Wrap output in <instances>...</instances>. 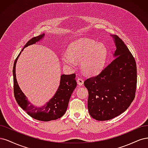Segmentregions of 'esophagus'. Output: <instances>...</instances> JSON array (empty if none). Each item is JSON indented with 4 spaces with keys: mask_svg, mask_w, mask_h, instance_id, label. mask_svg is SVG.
I'll return each mask as SVG.
<instances>
[{
    "mask_svg": "<svg viewBox=\"0 0 148 148\" xmlns=\"http://www.w3.org/2000/svg\"><path fill=\"white\" fill-rule=\"evenodd\" d=\"M77 82L78 84V85H82L84 84V80L82 78H78L77 79Z\"/></svg>",
    "mask_w": 148,
    "mask_h": 148,
    "instance_id": "34e87169",
    "label": "esophagus"
}]
</instances>
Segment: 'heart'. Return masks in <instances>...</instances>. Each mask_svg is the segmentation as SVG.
<instances>
[{"instance_id": "1", "label": "heart", "mask_w": 148, "mask_h": 148, "mask_svg": "<svg viewBox=\"0 0 148 148\" xmlns=\"http://www.w3.org/2000/svg\"><path fill=\"white\" fill-rule=\"evenodd\" d=\"M108 51L102 43L92 39H83L71 44L67 52L61 56L63 63L74 68L75 62H80L83 72L88 75L96 74L102 70L106 63Z\"/></svg>"}]
</instances>
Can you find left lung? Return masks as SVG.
<instances>
[{"instance_id": "1", "label": "left lung", "mask_w": 148, "mask_h": 148, "mask_svg": "<svg viewBox=\"0 0 148 148\" xmlns=\"http://www.w3.org/2000/svg\"><path fill=\"white\" fill-rule=\"evenodd\" d=\"M116 50L114 59L98 75L87 79L88 109L97 121H108L125 112L135 97L136 64L124 42L111 36Z\"/></svg>"}]
</instances>
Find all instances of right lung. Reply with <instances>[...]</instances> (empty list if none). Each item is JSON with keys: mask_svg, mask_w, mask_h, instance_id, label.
I'll return each instance as SVG.
<instances>
[{"mask_svg": "<svg viewBox=\"0 0 148 148\" xmlns=\"http://www.w3.org/2000/svg\"><path fill=\"white\" fill-rule=\"evenodd\" d=\"M44 37L45 34L44 33L39 36L32 38L26 43L21 51L25 47L35 44L36 42L42 40ZM21 51L14 62L13 69L14 96L18 105L25 111L28 115L38 121L47 122L60 118L67 110L71 96L77 85L75 74L61 75L60 85L54 96L42 107L35 106L29 101L23 93L19 87L16 78V64Z\"/></svg>", "mask_w": 148, "mask_h": 148, "instance_id": "right-lung-1", "label": "right lung"}]
</instances>
